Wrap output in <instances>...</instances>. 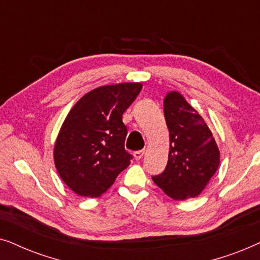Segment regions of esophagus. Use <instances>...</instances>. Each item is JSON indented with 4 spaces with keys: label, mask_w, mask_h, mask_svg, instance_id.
Segmentation results:
<instances>
[{
    "label": "esophagus",
    "mask_w": 260,
    "mask_h": 260,
    "mask_svg": "<svg viewBox=\"0 0 260 260\" xmlns=\"http://www.w3.org/2000/svg\"><path fill=\"white\" fill-rule=\"evenodd\" d=\"M144 153H145V151H144V150L136 151V152H133V157H134V159H136V160H140V159L143 158Z\"/></svg>",
    "instance_id": "esophagus-1"
}]
</instances>
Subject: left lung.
<instances>
[{
  "mask_svg": "<svg viewBox=\"0 0 260 260\" xmlns=\"http://www.w3.org/2000/svg\"><path fill=\"white\" fill-rule=\"evenodd\" d=\"M162 103L170 151L165 171L152 179L175 201L197 197L217 171L219 147L206 121L181 92L169 91Z\"/></svg>",
  "mask_w": 260,
  "mask_h": 260,
  "instance_id": "8db88e82",
  "label": "left lung"
}]
</instances>
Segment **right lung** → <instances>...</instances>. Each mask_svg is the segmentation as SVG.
<instances>
[{
    "mask_svg": "<svg viewBox=\"0 0 260 260\" xmlns=\"http://www.w3.org/2000/svg\"><path fill=\"white\" fill-rule=\"evenodd\" d=\"M141 88L138 82L100 86L79 99L65 117L53 159L60 178L77 195L101 196L131 164L122 114Z\"/></svg>",
    "mask_w": 260,
    "mask_h": 260,
    "instance_id": "obj_1",
    "label": "right lung"
}]
</instances>
